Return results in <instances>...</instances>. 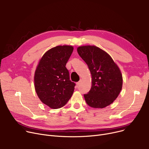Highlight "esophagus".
<instances>
[{"label":"esophagus","instance_id":"1","mask_svg":"<svg viewBox=\"0 0 149 149\" xmlns=\"http://www.w3.org/2000/svg\"><path fill=\"white\" fill-rule=\"evenodd\" d=\"M81 83H82V80H80L79 82H77V86H80L81 84Z\"/></svg>","mask_w":149,"mask_h":149}]
</instances>
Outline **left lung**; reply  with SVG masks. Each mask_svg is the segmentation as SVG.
<instances>
[{"instance_id":"1","label":"left lung","mask_w":149,"mask_h":149,"mask_svg":"<svg viewBox=\"0 0 149 149\" xmlns=\"http://www.w3.org/2000/svg\"><path fill=\"white\" fill-rule=\"evenodd\" d=\"M81 58L88 66L92 75V87L84 97L93 108H104L112 103L122 89L120 70L109 55L95 46L77 48Z\"/></svg>"}]
</instances>
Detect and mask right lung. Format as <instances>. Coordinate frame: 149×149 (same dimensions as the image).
Masks as SVG:
<instances>
[{
	"instance_id": "1",
	"label": "right lung",
	"mask_w": 149,
	"mask_h": 149,
	"mask_svg": "<svg viewBox=\"0 0 149 149\" xmlns=\"http://www.w3.org/2000/svg\"><path fill=\"white\" fill-rule=\"evenodd\" d=\"M71 46H57L47 51L34 75L35 89L41 101L52 109L64 106L72 97L75 83L70 80L66 63L73 52Z\"/></svg>"
}]
</instances>
